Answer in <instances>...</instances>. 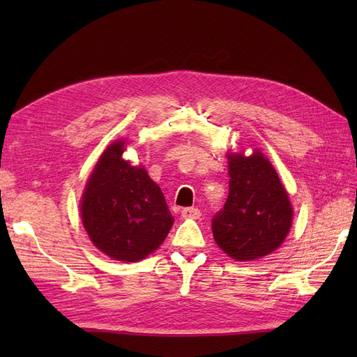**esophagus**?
<instances>
[{
  "mask_svg": "<svg viewBox=\"0 0 357 357\" xmlns=\"http://www.w3.org/2000/svg\"><path fill=\"white\" fill-rule=\"evenodd\" d=\"M181 215L185 219H199L201 215V210L197 207H188L181 210Z\"/></svg>",
  "mask_w": 357,
  "mask_h": 357,
  "instance_id": "1",
  "label": "esophagus"
}]
</instances>
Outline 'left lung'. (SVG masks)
Returning a JSON list of instances; mask_svg holds the SVG:
<instances>
[{
	"label": "left lung",
	"mask_w": 357,
	"mask_h": 357,
	"mask_svg": "<svg viewBox=\"0 0 357 357\" xmlns=\"http://www.w3.org/2000/svg\"><path fill=\"white\" fill-rule=\"evenodd\" d=\"M229 195L211 220L214 241L235 261L247 262L283 244L294 210L274 167L259 150L229 153Z\"/></svg>",
	"instance_id": "8db88e82"
}]
</instances>
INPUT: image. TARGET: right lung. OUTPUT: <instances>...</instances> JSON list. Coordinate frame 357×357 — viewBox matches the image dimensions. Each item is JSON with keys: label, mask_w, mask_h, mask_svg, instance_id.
Segmentation results:
<instances>
[{"label": "right lung", "mask_w": 357, "mask_h": 357, "mask_svg": "<svg viewBox=\"0 0 357 357\" xmlns=\"http://www.w3.org/2000/svg\"><path fill=\"white\" fill-rule=\"evenodd\" d=\"M123 144L114 142L96 162L80 211L95 247L116 261L138 262L167 238L174 219L147 171L122 158Z\"/></svg>", "instance_id": "right-lung-1"}]
</instances>
